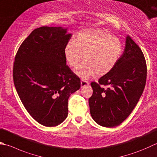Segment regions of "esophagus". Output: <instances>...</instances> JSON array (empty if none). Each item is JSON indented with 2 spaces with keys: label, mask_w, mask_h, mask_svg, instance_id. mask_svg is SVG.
Segmentation results:
<instances>
[{
  "label": "esophagus",
  "mask_w": 157,
  "mask_h": 157,
  "mask_svg": "<svg viewBox=\"0 0 157 157\" xmlns=\"http://www.w3.org/2000/svg\"><path fill=\"white\" fill-rule=\"evenodd\" d=\"M89 84L87 81L84 80V79H82L81 80V87H84V86H86Z\"/></svg>",
  "instance_id": "34e87169"
}]
</instances>
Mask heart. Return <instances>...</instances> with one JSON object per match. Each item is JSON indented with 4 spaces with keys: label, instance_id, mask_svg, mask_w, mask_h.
<instances>
[{
    "label": "heart",
    "instance_id": "obj_1",
    "mask_svg": "<svg viewBox=\"0 0 157 157\" xmlns=\"http://www.w3.org/2000/svg\"><path fill=\"white\" fill-rule=\"evenodd\" d=\"M122 52L120 40L106 30L86 29L79 32L73 40L64 47V55L71 67L78 66L82 55L84 62L74 70L82 79L97 74L103 76L109 73L117 64Z\"/></svg>",
    "mask_w": 157,
    "mask_h": 157
}]
</instances>
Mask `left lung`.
<instances>
[{
    "mask_svg": "<svg viewBox=\"0 0 157 157\" xmlns=\"http://www.w3.org/2000/svg\"><path fill=\"white\" fill-rule=\"evenodd\" d=\"M146 60L139 46L126 37L123 54L111 71L92 82L93 93L88 100L92 118L98 124H121L139 101L146 81ZM102 85H107L105 89Z\"/></svg>",
    "mask_w": 157,
    "mask_h": 157,
    "instance_id": "left-lung-1",
    "label": "left lung"
}]
</instances>
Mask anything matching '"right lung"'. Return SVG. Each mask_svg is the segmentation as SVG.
I'll return each mask as SVG.
<instances>
[{
    "instance_id": "obj_1",
    "label": "right lung",
    "mask_w": 157,
    "mask_h": 157,
    "mask_svg": "<svg viewBox=\"0 0 157 157\" xmlns=\"http://www.w3.org/2000/svg\"><path fill=\"white\" fill-rule=\"evenodd\" d=\"M71 36L67 28H38L23 41L15 58L17 93L29 114L45 127H56L66 119L70 95L81 86L64 58Z\"/></svg>"
}]
</instances>
